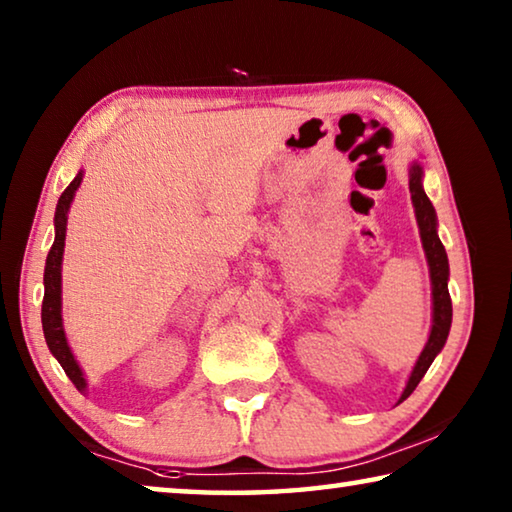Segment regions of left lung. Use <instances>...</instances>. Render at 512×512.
<instances>
[{
  "mask_svg": "<svg viewBox=\"0 0 512 512\" xmlns=\"http://www.w3.org/2000/svg\"><path fill=\"white\" fill-rule=\"evenodd\" d=\"M409 189H411L415 216H418V225H420L422 246H424V253H427L429 273H431L433 325H431L429 341H427V345H424L420 359H418V363H415V368L411 372L409 384H406V388H404L402 400H406V397H409L415 391V386L420 384V379L424 377V372L429 370L431 361L436 359V354L440 350H443V345L447 341V334H449V327H452V298H449V289H447L449 262H447L445 246L440 244L438 232H436V210H433L431 201L422 189L420 164H413L411 171H409Z\"/></svg>",
  "mask_w": 512,
  "mask_h": 512,
  "instance_id": "obj_1",
  "label": "left lung"
}]
</instances>
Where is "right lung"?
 I'll return each instance as SVG.
<instances>
[{
    "instance_id": "add662e5",
    "label": "right lung",
    "mask_w": 512,
    "mask_h": 512,
    "mask_svg": "<svg viewBox=\"0 0 512 512\" xmlns=\"http://www.w3.org/2000/svg\"><path fill=\"white\" fill-rule=\"evenodd\" d=\"M83 180V173L79 171L69 187L58 198L56 205V239L54 246H51L47 255V266H45V298H42V332H45L47 345L54 357L58 359L60 366H63L65 375L72 379V384L85 391V379L83 372L76 363L72 350H69L65 332H63V318H60V264H63V248H65V228H67V210L69 203H72L74 192L79 189Z\"/></svg>"
}]
</instances>
